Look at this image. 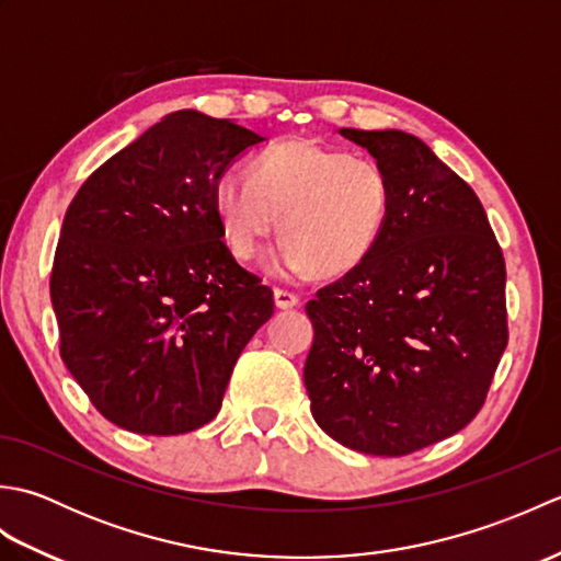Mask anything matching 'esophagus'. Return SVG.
<instances>
[{"mask_svg":"<svg viewBox=\"0 0 561 561\" xmlns=\"http://www.w3.org/2000/svg\"><path fill=\"white\" fill-rule=\"evenodd\" d=\"M274 304H277V308H284V311H287V308L299 306V296L287 289H274Z\"/></svg>","mask_w":561,"mask_h":561,"instance_id":"obj_1","label":"esophagus"}]
</instances>
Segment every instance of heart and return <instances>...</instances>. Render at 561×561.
<instances>
[{"label":"heart","mask_w":561,"mask_h":561,"mask_svg":"<svg viewBox=\"0 0 561 561\" xmlns=\"http://www.w3.org/2000/svg\"><path fill=\"white\" fill-rule=\"evenodd\" d=\"M214 209L231 253L253 260L277 229L287 248L277 267L337 279L374 253L390 209V187L374 161L287 139L226 171L214 185Z\"/></svg>","instance_id":"b5f03b06"}]
</instances>
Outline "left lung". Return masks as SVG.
Here are the masks:
<instances>
[{"instance_id": "left-lung-1", "label": "left lung", "mask_w": 561, "mask_h": 561, "mask_svg": "<svg viewBox=\"0 0 561 561\" xmlns=\"http://www.w3.org/2000/svg\"><path fill=\"white\" fill-rule=\"evenodd\" d=\"M390 187L374 253L306 304L304 383L318 426L368 456H408L482 410L506 350V265L472 187L400 129H352Z\"/></svg>"}]
</instances>
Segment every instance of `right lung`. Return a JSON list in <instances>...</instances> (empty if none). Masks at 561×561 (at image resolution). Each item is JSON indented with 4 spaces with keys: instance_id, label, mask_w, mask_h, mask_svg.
Listing matches in <instances>:
<instances>
[{
    "instance_id": "obj_1",
    "label": "right lung",
    "mask_w": 561,
    "mask_h": 561,
    "mask_svg": "<svg viewBox=\"0 0 561 561\" xmlns=\"http://www.w3.org/2000/svg\"><path fill=\"white\" fill-rule=\"evenodd\" d=\"M260 135L178 111L93 171L71 199L50 299L59 356L105 420L173 436L217 416L272 289L221 241L214 185Z\"/></svg>"
}]
</instances>
